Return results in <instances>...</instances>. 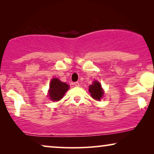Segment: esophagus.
Here are the masks:
<instances>
[{
	"mask_svg": "<svg viewBox=\"0 0 154 154\" xmlns=\"http://www.w3.org/2000/svg\"><path fill=\"white\" fill-rule=\"evenodd\" d=\"M73 85H74L75 86V87H79L80 84H79V82H75V83H73Z\"/></svg>",
	"mask_w": 154,
	"mask_h": 154,
	"instance_id": "obj_1",
	"label": "esophagus"
}]
</instances>
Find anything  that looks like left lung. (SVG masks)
Segmentation results:
<instances>
[{"instance_id":"left-lung-1","label":"left lung","mask_w":154,"mask_h":154,"mask_svg":"<svg viewBox=\"0 0 154 154\" xmlns=\"http://www.w3.org/2000/svg\"><path fill=\"white\" fill-rule=\"evenodd\" d=\"M89 92L91 94L92 97L97 100H100L104 94L102 86L97 81H94L92 85L89 86Z\"/></svg>"}]
</instances>
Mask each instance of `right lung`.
Segmentation results:
<instances>
[{"instance_id":"obj_1","label":"right lung","mask_w":154,"mask_h":154,"mask_svg":"<svg viewBox=\"0 0 154 154\" xmlns=\"http://www.w3.org/2000/svg\"><path fill=\"white\" fill-rule=\"evenodd\" d=\"M69 86L66 83H62L58 79H53L50 82L49 96L52 101H59L63 97Z\"/></svg>"}]
</instances>
